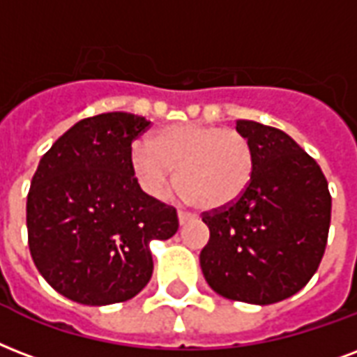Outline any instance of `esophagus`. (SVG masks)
Segmentation results:
<instances>
[{
  "label": "esophagus",
  "mask_w": 357,
  "mask_h": 357,
  "mask_svg": "<svg viewBox=\"0 0 357 357\" xmlns=\"http://www.w3.org/2000/svg\"><path fill=\"white\" fill-rule=\"evenodd\" d=\"M197 215L195 213H189V211H183V209H179L178 211V219H179V225H185V222L192 221Z\"/></svg>",
  "instance_id": "esophagus-1"
}]
</instances>
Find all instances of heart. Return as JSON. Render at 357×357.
I'll return each instance as SVG.
<instances>
[{
    "label": "heart",
    "mask_w": 357,
    "mask_h": 357,
    "mask_svg": "<svg viewBox=\"0 0 357 357\" xmlns=\"http://www.w3.org/2000/svg\"><path fill=\"white\" fill-rule=\"evenodd\" d=\"M130 168L151 197H162L176 174V187L204 211L230 208L251 187L257 153L236 129L209 123H174L136 144Z\"/></svg>",
    "instance_id": "1"
}]
</instances>
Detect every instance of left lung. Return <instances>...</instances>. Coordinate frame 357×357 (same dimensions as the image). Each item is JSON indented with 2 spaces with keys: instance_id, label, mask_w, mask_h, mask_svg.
Returning a JSON list of instances; mask_svg holds the SVG:
<instances>
[{
  "instance_id": "left-lung-1",
  "label": "left lung",
  "mask_w": 357,
  "mask_h": 357,
  "mask_svg": "<svg viewBox=\"0 0 357 357\" xmlns=\"http://www.w3.org/2000/svg\"><path fill=\"white\" fill-rule=\"evenodd\" d=\"M257 168L251 187L225 209L204 211L209 241L200 252L206 281L222 298L269 305L317 273L331 221V195L318 162L268 125L238 119Z\"/></svg>"
}]
</instances>
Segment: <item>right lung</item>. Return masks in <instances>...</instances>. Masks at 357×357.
I'll return each mask as SVG.
<instances>
[{
    "mask_svg": "<svg viewBox=\"0 0 357 357\" xmlns=\"http://www.w3.org/2000/svg\"><path fill=\"white\" fill-rule=\"evenodd\" d=\"M146 118L99 114L73 125L43 155L27 192V243L39 273L82 305L135 298L151 279V239L178 232L176 208L146 195L130 144Z\"/></svg>",
    "mask_w": 357,
    "mask_h": 357,
    "instance_id": "obj_1",
    "label": "right lung"
}]
</instances>
